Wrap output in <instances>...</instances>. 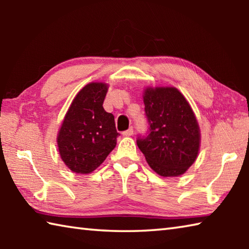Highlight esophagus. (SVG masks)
I'll list each match as a JSON object with an SVG mask.
<instances>
[{
  "label": "esophagus",
  "mask_w": 249,
  "mask_h": 249,
  "mask_svg": "<svg viewBox=\"0 0 249 249\" xmlns=\"http://www.w3.org/2000/svg\"><path fill=\"white\" fill-rule=\"evenodd\" d=\"M122 134H123V136H125V137L132 136V135H133V127H129L127 130H125V132H123Z\"/></svg>",
  "instance_id": "esophagus-1"
}]
</instances>
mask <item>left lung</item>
I'll return each mask as SVG.
<instances>
[{"label": "left lung", "mask_w": 249, "mask_h": 249, "mask_svg": "<svg viewBox=\"0 0 249 249\" xmlns=\"http://www.w3.org/2000/svg\"><path fill=\"white\" fill-rule=\"evenodd\" d=\"M149 134L137 146L161 177L183 175L199 155L201 134L195 112L175 87H147L142 93Z\"/></svg>", "instance_id": "left-lung-1"}]
</instances>
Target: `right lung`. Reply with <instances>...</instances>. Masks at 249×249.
Instances as JSON below:
<instances>
[{
    "instance_id": "obj_1",
    "label": "right lung",
    "mask_w": 249,
    "mask_h": 249,
    "mask_svg": "<svg viewBox=\"0 0 249 249\" xmlns=\"http://www.w3.org/2000/svg\"><path fill=\"white\" fill-rule=\"evenodd\" d=\"M108 84L88 83L71 102L57 136L65 165L75 174L88 175L102 163L115 148L114 116L103 108Z\"/></svg>"
}]
</instances>
